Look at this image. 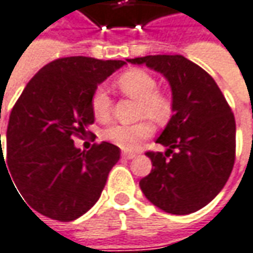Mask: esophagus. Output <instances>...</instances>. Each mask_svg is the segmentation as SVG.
I'll return each mask as SVG.
<instances>
[{
	"mask_svg": "<svg viewBox=\"0 0 253 253\" xmlns=\"http://www.w3.org/2000/svg\"><path fill=\"white\" fill-rule=\"evenodd\" d=\"M135 153H122V158H125V160H132V158H135Z\"/></svg>",
	"mask_w": 253,
	"mask_h": 253,
	"instance_id": "1",
	"label": "esophagus"
}]
</instances>
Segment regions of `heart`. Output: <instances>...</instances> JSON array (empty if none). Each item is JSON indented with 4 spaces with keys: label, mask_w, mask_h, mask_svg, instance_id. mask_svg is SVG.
Returning <instances> with one entry per match:
<instances>
[{
    "label": "heart",
    "mask_w": 253,
    "mask_h": 253,
    "mask_svg": "<svg viewBox=\"0 0 253 253\" xmlns=\"http://www.w3.org/2000/svg\"><path fill=\"white\" fill-rule=\"evenodd\" d=\"M117 86L124 95L138 100V118H150L160 125L170 121L174 106L171 96L164 90L157 89L155 78L147 70L129 69L121 73L117 79ZM90 109L96 121L102 124L111 119L112 105L105 87L100 86L92 93ZM153 134V122L144 119L134 125H112L103 131V138L121 150L131 151Z\"/></svg>",
    "instance_id": "1"
}]
</instances>
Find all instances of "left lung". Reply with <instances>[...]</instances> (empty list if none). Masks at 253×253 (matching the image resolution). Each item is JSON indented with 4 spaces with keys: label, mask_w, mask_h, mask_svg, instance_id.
<instances>
[{
    "label": "left lung",
    "mask_w": 253,
    "mask_h": 253,
    "mask_svg": "<svg viewBox=\"0 0 253 253\" xmlns=\"http://www.w3.org/2000/svg\"><path fill=\"white\" fill-rule=\"evenodd\" d=\"M163 73L172 90V114L157 139L169 150L147 151L153 170L139 181L145 197L171 214L210 203L226 184L236 154L233 112L214 79L180 54L128 59Z\"/></svg>",
    "instance_id": "obj_1"
}]
</instances>
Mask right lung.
Here are the masks:
<instances>
[{
    "label": "right lung",
    "mask_w": 253,
    "mask_h": 253,
    "mask_svg": "<svg viewBox=\"0 0 253 253\" xmlns=\"http://www.w3.org/2000/svg\"><path fill=\"white\" fill-rule=\"evenodd\" d=\"M124 64L84 56L56 59L34 75L15 102L5 167L17 194L45 217L72 222L100 197L121 150L103 141L81 151L73 139L92 134L86 131L95 122L92 93Z\"/></svg>",
    "instance_id": "obj_1"
}]
</instances>
